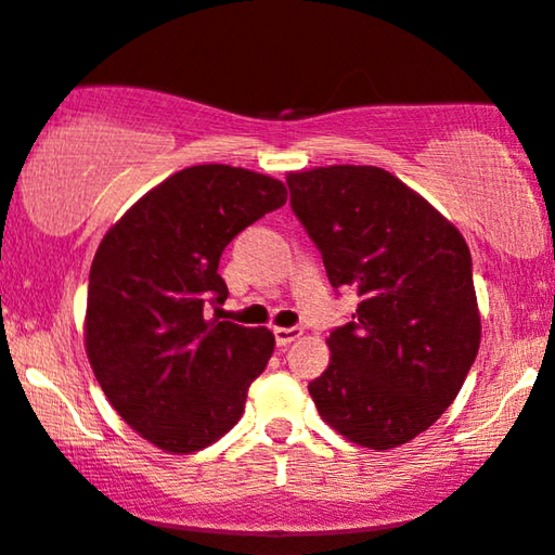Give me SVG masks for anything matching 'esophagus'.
I'll list each match as a JSON object with an SVG mask.
<instances>
[{
    "mask_svg": "<svg viewBox=\"0 0 555 555\" xmlns=\"http://www.w3.org/2000/svg\"><path fill=\"white\" fill-rule=\"evenodd\" d=\"M299 335H301L299 327H273V337H276V345L279 347L292 345Z\"/></svg>",
    "mask_w": 555,
    "mask_h": 555,
    "instance_id": "34e87169",
    "label": "esophagus"
}]
</instances>
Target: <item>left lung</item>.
Here are the masks:
<instances>
[{"mask_svg": "<svg viewBox=\"0 0 555 555\" xmlns=\"http://www.w3.org/2000/svg\"><path fill=\"white\" fill-rule=\"evenodd\" d=\"M286 184L330 284L360 299L352 320L332 330L330 365L309 396L358 447H401L452 405L477 358L467 241L380 167H317L289 172Z\"/></svg>", "mask_w": 555, "mask_h": 555, "instance_id": "8db88e82", "label": "left lung"}]
</instances>
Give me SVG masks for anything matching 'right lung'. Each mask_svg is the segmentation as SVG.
Returning a JSON list of instances; mask_svg holds the SVG:
<instances>
[{
  "label": "right lung",
  "instance_id": "1",
  "mask_svg": "<svg viewBox=\"0 0 555 555\" xmlns=\"http://www.w3.org/2000/svg\"><path fill=\"white\" fill-rule=\"evenodd\" d=\"M286 203L284 182L231 165L167 177L103 235L88 276L86 352L118 416L172 454L238 424L273 352L266 327L208 317L228 286L220 254Z\"/></svg>",
  "mask_w": 555,
  "mask_h": 555
}]
</instances>
